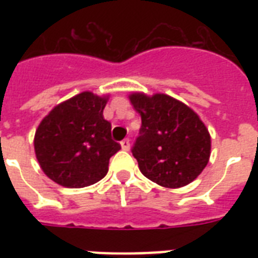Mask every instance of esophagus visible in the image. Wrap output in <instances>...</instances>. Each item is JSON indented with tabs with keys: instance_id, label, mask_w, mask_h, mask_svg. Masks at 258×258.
Wrapping results in <instances>:
<instances>
[{
	"instance_id": "1",
	"label": "esophagus",
	"mask_w": 258,
	"mask_h": 258,
	"mask_svg": "<svg viewBox=\"0 0 258 258\" xmlns=\"http://www.w3.org/2000/svg\"><path fill=\"white\" fill-rule=\"evenodd\" d=\"M120 146H121V149L123 150H130V139H123V141L120 142Z\"/></svg>"
}]
</instances>
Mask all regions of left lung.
<instances>
[{
    "label": "left lung",
    "instance_id": "left-lung-1",
    "mask_svg": "<svg viewBox=\"0 0 258 258\" xmlns=\"http://www.w3.org/2000/svg\"><path fill=\"white\" fill-rule=\"evenodd\" d=\"M142 117L133 155L142 174L163 187L186 186L200 175L210 158L206 125L190 107L165 93H131Z\"/></svg>",
    "mask_w": 258,
    "mask_h": 258
}]
</instances>
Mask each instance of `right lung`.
<instances>
[{
	"label": "right lung",
	"instance_id": "add662e5",
	"mask_svg": "<svg viewBox=\"0 0 258 258\" xmlns=\"http://www.w3.org/2000/svg\"><path fill=\"white\" fill-rule=\"evenodd\" d=\"M108 97L82 92L56 105L36 130L34 151L48 178L64 187L99 182L108 171L109 158L120 150L103 117Z\"/></svg>",
	"mask_w": 258,
	"mask_h": 258
}]
</instances>
